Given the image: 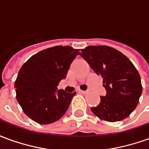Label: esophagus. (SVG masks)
Returning <instances> with one entry per match:
<instances>
[{
    "instance_id": "34e87169",
    "label": "esophagus",
    "mask_w": 149,
    "mask_h": 149,
    "mask_svg": "<svg viewBox=\"0 0 149 149\" xmlns=\"http://www.w3.org/2000/svg\"><path fill=\"white\" fill-rule=\"evenodd\" d=\"M80 93H83V94H87L88 92V91H83V90H80Z\"/></svg>"
}]
</instances>
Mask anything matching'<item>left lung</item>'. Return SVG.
<instances>
[{"label":"left lung","instance_id":"obj_1","mask_svg":"<svg viewBox=\"0 0 149 149\" xmlns=\"http://www.w3.org/2000/svg\"><path fill=\"white\" fill-rule=\"evenodd\" d=\"M80 55L97 75L103 78L107 93L100 104L91 110L97 117L109 122L124 120L137 106L142 93L141 76L131 61L114 48L88 46Z\"/></svg>","mask_w":149,"mask_h":149}]
</instances>
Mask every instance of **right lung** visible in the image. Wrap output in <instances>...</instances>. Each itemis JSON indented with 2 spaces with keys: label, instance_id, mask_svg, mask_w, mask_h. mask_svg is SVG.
<instances>
[{
  "label": "right lung",
  "instance_id": "add662e5",
  "mask_svg": "<svg viewBox=\"0 0 149 149\" xmlns=\"http://www.w3.org/2000/svg\"><path fill=\"white\" fill-rule=\"evenodd\" d=\"M79 54L71 46H54L34 54L21 66L14 86L18 103L29 118L48 125L65 115L77 93L56 91L57 85Z\"/></svg>",
  "mask_w": 149,
  "mask_h": 149
}]
</instances>
